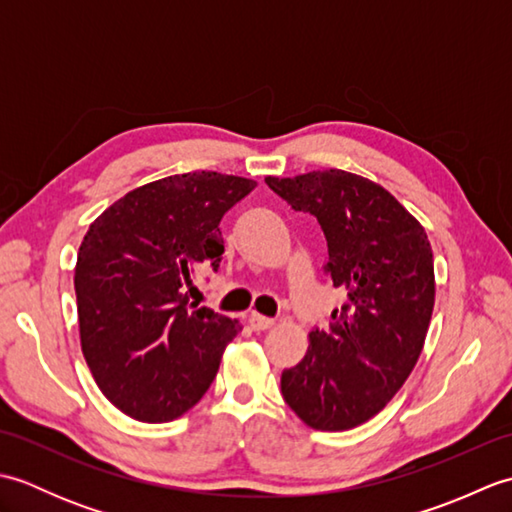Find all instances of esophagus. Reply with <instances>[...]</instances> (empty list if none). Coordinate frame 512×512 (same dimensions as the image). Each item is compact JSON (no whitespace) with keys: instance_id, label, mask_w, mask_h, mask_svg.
<instances>
[{"instance_id":"34e87169","label":"esophagus","mask_w":512,"mask_h":512,"mask_svg":"<svg viewBox=\"0 0 512 512\" xmlns=\"http://www.w3.org/2000/svg\"><path fill=\"white\" fill-rule=\"evenodd\" d=\"M248 323H250V328H253L255 332H264V330H270L275 325V321L273 319H268V317H262V314H257V312H253L248 317Z\"/></svg>"}]
</instances>
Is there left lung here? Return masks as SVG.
I'll return each instance as SVG.
<instances>
[{
  "mask_svg": "<svg viewBox=\"0 0 512 512\" xmlns=\"http://www.w3.org/2000/svg\"><path fill=\"white\" fill-rule=\"evenodd\" d=\"M266 184L295 211L317 217L325 273L347 303L328 330H312L281 394L312 429L345 431L374 418L405 385L429 330L436 277L422 224L380 184L341 169Z\"/></svg>",
  "mask_w": 512,
  "mask_h": 512,
  "instance_id": "obj_1",
  "label": "left lung"
}]
</instances>
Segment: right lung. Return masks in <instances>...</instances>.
<instances>
[{"mask_svg":"<svg viewBox=\"0 0 512 512\" xmlns=\"http://www.w3.org/2000/svg\"><path fill=\"white\" fill-rule=\"evenodd\" d=\"M255 180L193 171L143 184L90 224L74 268L83 356L116 409L169 422L198 402L237 321L189 303L200 268H220L224 213Z\"/></svg>","mask_w":512,"mask_h":512,"instance_id":"add662e5","label":"right lung"}]
</instances>
